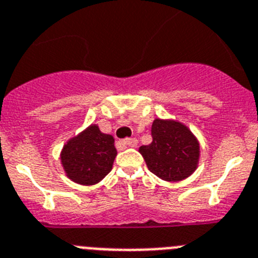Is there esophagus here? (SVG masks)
I'll return each mask as SVG.
<instances>
[{"label": "esophagus", "mask_w": 258, "mask_h": 258, "mask_svg": "<svg viewBox=\"0 0 258 258\" xmlns=\"http://www.w3.org/2000/svg\"><path fill=\"white\" fill-rule=\"evenodd\" d=\"M122 143H123V145L130 146V148H135V146L137 145V139H135V137H131V139H124Z\"/></svg>", "instance_id": "esophagus-1"}]
</instances>
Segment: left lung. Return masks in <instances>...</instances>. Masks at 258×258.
<instances>
[{
	"mask_svg": "<svg viewBox=\"0 0 258 258\" xmlns=\"http://www.w3.org/2000/svg\"><path fill=\"white\" fill-rule=\"evenodd\" d=\"M153 143L139 153L149 170L167 182L186 179L199 167L200 143L184 123L175 119L155 118L151 126Z\"/></svg>",
	"mask_w": 258,
	"mask_h": 258,
	"instance_id": "8db88e82",
	"label": "left lung"
}]
</instances>
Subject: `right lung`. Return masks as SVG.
<instances>
[{
  "mask_svg": "<svg viewBox=\"0 0 258 258\" xmlns=\"http://www.w3.org/2000/svg\"><path fill=\"white\" fill-rule=\"evenodd\" d=\"M61 164L67 177L78 184L93 186L112 170L117 156L114 137L91 123L71 137L61 150Z\"/></svg>",
  "mask_w": 258,
  "mask_h": 258,
  "instance_id": "obj_1",
  "label": "right lung"
}]
</instances>
